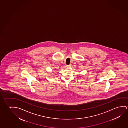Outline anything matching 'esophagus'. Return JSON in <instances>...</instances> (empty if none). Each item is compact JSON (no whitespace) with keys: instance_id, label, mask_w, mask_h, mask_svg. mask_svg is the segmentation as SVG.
Here are the masks:
<instances>
[{"instance_id":"1","label":"esophagus","mask_w":128,"mask_h":128,"mask_svg":"<svg viewBox=\"0 0 128 128\" xmlns=\"http://www.w3.org/2000/svg\"><path fill=\"white\" fill-rule=\"evenodd\" d=\"M71 65H68V66H66V67H67V68H70V67H71Z\"/></svg>"}]
</instances>
